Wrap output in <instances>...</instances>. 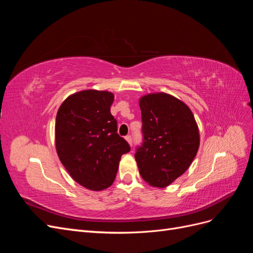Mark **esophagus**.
I'll return each mask as SVG.
<instances>
[{"instance_id": "34e87169", "label": "esophagus", "mask_w": 253, "mask_h": 253, "mask_svg": "<svg viewBox=\"0 0 253 253\" xmlns=\"http://www.w3.org/2000/svg\"><path fill=\"white\" fill-rule=\"evenodd\" d=\"M126 140L128 142V144H129V145H132V143H133V140H132V137H131V136H129V135L126 136Z\"/></svg>"}]
</instances>
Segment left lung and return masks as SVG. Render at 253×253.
Wrapping results in <instances>:
<instances>
[{"label":"left lung","instance_id":"8db88e82","mask_svg":"<svg viewBox=\"0 0 253 253\" xmlns=\"http://www.w3.org/2000/svg\"><path fill=\"white\" fill-rule=\"evenodd\" d=\"M143 140L135 159L150 186L166 188L185 173L200 147V131L189 106L166 93L139 99Z\"/></svg>","mask_w":253,"mask_h":253}]
</instances>
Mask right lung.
<instances>
[{
    "instance_id": "1",
    "label": "right lung",
    "mask_w": 253,
    "mask_h": 253,
    "mask_svg": "<svg viewBox=\"0 0 253 253\" xmlns=\"http://www.w3.org/2000/svg\"><path fill=\"white\" fill-rule=\"evenodd\" d=\"M114 94L86 89L68 96L56 117V150L72 178L93 191L109 188L128 143L111 114Z\"/></svg>"
}]
</instances>
